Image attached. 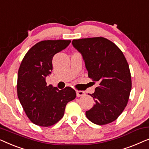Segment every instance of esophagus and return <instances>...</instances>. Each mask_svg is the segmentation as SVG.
<instances>
[{"mask_svg":"<svg viewBox=\"0 0 149 149\" xmlns=\"http://www.w3.org/2000/svg\"><path fill=\"white\" fill-rule=\"evenodd\" d=\"M77 92V95L78 97H80V96H83V95H85V92L83 91H79V90H77L76 91Z\"/></svg>","mask_w":149,"mask_h":149,"instance_id":"1","label":"esophagus"}]
</instances>
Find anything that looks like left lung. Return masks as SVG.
Instances as JSON below:
<instances>
[{
	"instance_id": "8db88e82",
	"label": "left lung",
	"mask_w": 149,
	"mask_h": 149,
	"mask_svg": "<svg viewBox=\"0 0 149 149\" xmlns=\"http://www.w3.org/2000/svg\"><path fill=\"white\" fill-rule=\"evenodd\" d=\"M72 43L82 55L88 77L99 82L89 94L95 103L85 115L100 125L115 121L127 106L132 89L129 64L123 52L104 37L74 39Z\"/></svg>"
}]
</instances>
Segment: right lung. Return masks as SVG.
<instances>
[{
  "label": "right lung",
  "instance_id": "obj_1",
  "mask_svg": "<svg viewBox=\"0 0 149 149\" xmlns=\"http://www.w3.org/2000/svg\"><path fill=\"white\" fill-rule=\"evenodd\" d=\"M70 40H42L28 50L20 64L17 75V96L30 121L41 127H49L64 115L68 102L76 97L70 87L59 90L47 85L45 78L53 70V57L64 49Z\"/></svg>",
  "mask_w": 149,
  "mask_h": 149
}]
</instances>
